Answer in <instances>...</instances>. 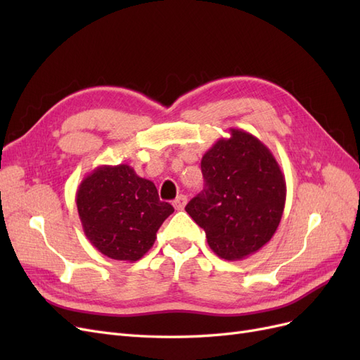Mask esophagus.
I'll return each instance as SVG.
<instances>
[{
	"label": "esophagus",
	"instance_id": "1",
	"mask_svg": "<svg viewBox=\"0 0 360 360\" xmlns=\"http://www.w3.org/2000/svg\"><path fill=\"white\" fill-rule=\"evenodd\" d=\"M186 202H188V197H186V195H179V197H177L176 200H174L172 205L176 207V210H183L184 205H186Z\"/></svg>",
	"mask_w": 360,
	"mask_h": 360
}]
</instances>
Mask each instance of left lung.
Instances as JSON below:
<instances>
[{
    "instance_id": "left-lung-1",
    "label": "left lung",
    "mask_w": 360,
    "mask_h": 360,
    "mask_svg": "<svg viewBox=\"0 0 360 360\" xmlns=\"http://www.w3.org/2000/svg\"><path fill=\"white\" fill-rule=\"evenodd\" d=\"M201 159L205 188L186 212L205 231L207 243L222 259L255 254L278 230L287 186L271 151L258 138L230 129Z\"/></svg>"
}]
</instances>
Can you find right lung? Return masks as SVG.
<instances>
[{"label": "right lung", "instance_id": "add662e5", "mask_svg": "<svg viewBox=\"0 0 360 360\" xmlns=\"http://www.w3.org/2000/svg\"><path fill=\"white\" fill-rule=\"evenodd\" d=\"M76 207L91 245L106 257L130 263L148 252L174 212L159 200L155 183L136 176L126 163L93 169L76 192Z\"/></svg>", "mask_w": 360, "mask_h": 360}]
</instances>
